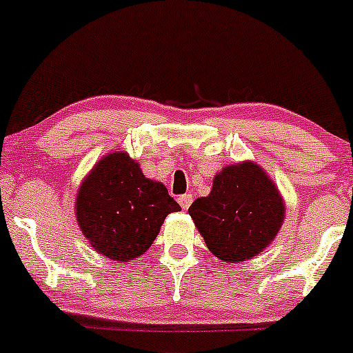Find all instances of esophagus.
<instances>
[{"label":"esophagus","instance_id":"1","mask_svg":"<svg viewBox=\"0 0 353 353\" xmlns=\"http://www.w3.org/2000/svg\"><path fill=\"white\" fill-rule=\"evenodd\" d=\"M177 201H179L181 208L188 210V208H190L191 203H193V196H191V194H181V196L177 198Z\"/></svg>","mask_w":353,"mask_h":353}]
</instances>
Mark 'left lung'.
<instances>
[{"instance_id":"left-lung-1","label":"left lung","mask_w":353,"mask_h":353,"mask_svg":"<svg viewBox=\"0 0 353 353\" xmlns=\"http://www.w3.org/2000/svg\"><path fill=\"white\" fill-rule=\"evenodd\" d=\"M190 215L206 248L227 263L248 261L275 239L285 203L268 174L254 162L223 167L208 196L194 199Z\"/></svg>"}]
</instances>
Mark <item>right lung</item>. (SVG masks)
Wrapping results in <instances>:
<instances>
[{"mask_svg":"<svg viewBox=\"0 0 353 353\" xmlns=\"http://www.w3.org/2000/svg\"><path fill=\"white\" fill-rule=\"evenodd\" d=\"M162 183L147 179L126 152L102 157L78 188V225L97 252L112 261L145 254L169 213L179 212Z\"/></svg>","mask_w":353,"mask_h":353,"instance_id":"1","label":"right lung"}]
</instances>
